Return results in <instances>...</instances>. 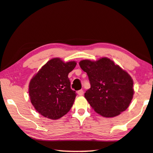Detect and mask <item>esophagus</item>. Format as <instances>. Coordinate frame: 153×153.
<instances>
[{"label": "esophagus", "mask_w": 153, "mask_h": 153, "mask_svg": "<svg viewBox=\"0 0 153 153\" xmlns=\"http://www.w3.org/2000/svg\"><path fill=\"white\" fill-rule=\"evenodd\" d=\"M83 94H84V91H83L82 89H80V90L78 91V95L82 96V95H83Z\"/></svg>", "instance_id": "obj_1"}]
</instances>
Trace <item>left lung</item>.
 Wrapping results in <instances>:
<instances>
[{
    "label": "left lung",
    "instance_id": "left-lung-1",
    "mask_svg": "<svg viewBox=\"0 0 153 153\" xmlns=\"http://www.w3.org/2000/svg\"><path fill=\"white\" fill-rule=\"evenodd\" d=\"M79 65L91 85L85 97L96 113L113 117L127 110L134 93L133 80L127 71L107 57L82 60Z\"/></svg>",
    "mask_w": 153,
    "mask_h": 153
}]
</instances>
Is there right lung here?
Listing matches in <instances>:
<instances>
[{"label":"right lung","mask_w":153,"mask_h":153,"mask_svg":"<svg viewBox=\"0 0 153 153\" xmlns=\"http://www.w3.org/2000/svg\"><path fill=\"white\" fill-rule=\"evenodd\" d=\"M76 64L75 61L65 63L60 58H53L33 75L28 85V94L38 113L57 120L70 111L76 94L71 88L68 75Z\"/></svg>","instance_id":"add662e5"}]
</instances>
